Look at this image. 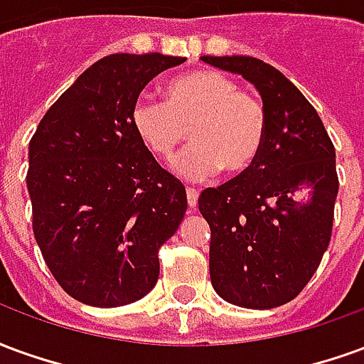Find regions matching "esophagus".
I'll return each instance as SVG.
<instances>
[{
    "label": "esophagus",
    "instance_id": "1",
    "mask_svg": "<svg viewBox=\"0 0 364 364\" xmlns=\"http://www.w3.org/2000/svg\"><path fill=\"white\" fill-rule=\"evenodd\" d=\"M187 203H189L191 208H195L198 203V191L193 189V187H187Z\"/></svg>",
    "mask_w": 364,
    "mask_h": 364
}]
</instances>
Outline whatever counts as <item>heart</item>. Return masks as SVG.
I'll return each mask as SVG.
<instances>
[{
  "instance_id": "b5f03b06",
  "label": "heart",
  "mask_w": 364,
  "mask_h": 364,
  "mask_svg": "<svg viewBox=\"0 0 364 364\" xmlns=\"http://www.w3.org/2000/svg\"><path fill=\"white\" fill-rule=\"evenodd\" d=\"M130 117L138 138L159 158H169L189 130L193 144L171 161V171L187 181H205L222 167L232 175L250 169L267 134L259 99L214 70L175 77L167 101L138 97Z\"/></svg>"
}]
</instances>
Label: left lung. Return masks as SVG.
<instances>
[{
  "label": "left lung",
  "mask_w": 364,
  "mask_h": 364,
  "mask_svg": "<svg viewBox=\"0 0 364 364\" xmlns=\"http://www.w3.org/2000/svg\"><path fill=\"white\" fill-rule=\"evenodd\" d=\"M200 60L252 83L267 114L255 164L198 198L210 226V281L230 304L277 308L300 294L328 250L336 148L316 109L277 68L252 56Z\"/></svg>",
  "instance_id": "left-lung-1"
}]
</instances>
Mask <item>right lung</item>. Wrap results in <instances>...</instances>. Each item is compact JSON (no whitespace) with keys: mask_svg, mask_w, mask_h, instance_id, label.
I'll use <instances>...</instances> for the list:
<instances>
[{"mask_svg":"<svg viewBox=\"0 0 364 364\" xmlns=\"http://www.w3.org/2000/svg\"><path fill=\"white\" fill-rule=\"evenodd\" d=\"M183 62L159 52L105 56L60 95L28 144L36 244L60 287L83 304H132L158 282V250L179 228L187 193L130 114L140 91Z\"/></svg>","mask_w":364,"mask_h":364,"instance_id":"obj_1","label":"right lung"}]
</instances>
